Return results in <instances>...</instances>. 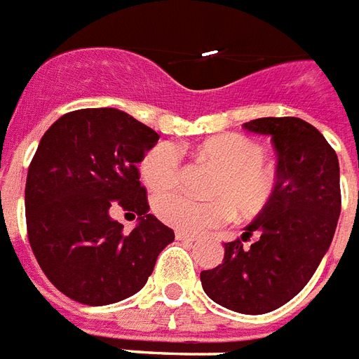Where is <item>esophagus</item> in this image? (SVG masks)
Returning <instances> with one entry per match:
<instances>
[{
  "instance_id": "1",
  "label": "esophagus",
  "mask_w": 359,
  "mask_h": 359,
  "mask_svg": "<svg viewBox=\"0 0 359 359\" xmlns=\"http://www.w3.org/2000/svg\"><path fill=\"white\" fill-rule=\"evenodd\" d=\"M176 239L177 241H185V243H189V241H197V237H195V235L187 233V231H180V229H177V231H176Z\"/></svg>"
}]
</instances>
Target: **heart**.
Masks as SVG:
<instances>
[{
  "instance_id": "obj_1",
  "label": "heart",
  "mask_w": 359,
  "mask_h": 359,
  "mask_svg": "<svg viewBox=\"0 0 359 359\" xmlns=\"http://www.w3.org/2000/svg\"><path fill=\"white\" fill-rule=\"evenodd\" d=\"M197 151L218 168L208 189L212 198L197 201L185 193H162L153 205L162 222L198 233L226 224L233 210L243 219L268 210L279 189V170L264 158L266 153L258 141L243 133H222L203 141ZM182 170V151L168 141L149 149L140 162L141 177L154 193L177 187Z\"/></svg>"
}]
</instances>
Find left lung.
Here are the masks:
<instances>
[{
	"instance_id": "obj_1",
	"label": "left lung",
	"mask_w": 359,
	"mask_h": 359,
	"mask_svg": "<svg viewBox=\"0 0 359 359\" xmlns=\"http://www.w3.org/2000/svg\"><path fill=\"white\" fill-rule=\"evenodd\" d=\"M243 128L273 141L279 189L241 239L224 245V262L201 271V283L216 304L258 316L297 297L331 247L341 216V168L334 149L304 120L269 116ZM252 234L257 241L245 248Z\"/></svg>"
}]
</instances>
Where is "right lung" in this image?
I'll use <instances>...</instances> for the list:
<instances>
[{
    "label": "right lung",
    "mask_w": 359,
    "mask_h": 359,
    "mask_svg": "<svg viewBox=\"0 0 359 359\" xmlns=\"http://www.w3.org/2000/svg\"><path fill=\"white\" fill-rule=\"evenodd\" d=\"M158 133L118 109L62 114L41 137L25 189L28 241L47 279L88 306L114 304L143 289L174 231L149 214L137 162ZM114 208L140 224L130 234Z\"/></svg>",
    "instance_id": "add662e5"
}]
</instances>
